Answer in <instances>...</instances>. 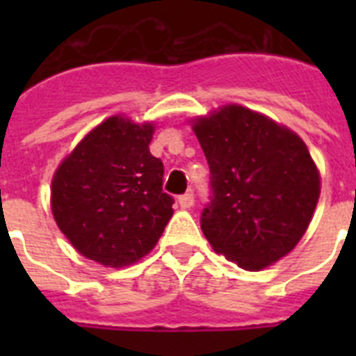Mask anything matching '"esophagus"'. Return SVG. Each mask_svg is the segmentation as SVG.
I'll list each match as a JSON object with an SVG mask.
<instances>
[{"label": "esophagus", "mask_w": 356, "mask_h": 356, "mask_svg": "<svg viewBox=\"0 0 356 356\" xmlns=\"http://www.w3.org/2000/svg\"><path fill=\"white\" fill-rule=\"evenodd\" d=\"M178 203H180L181 209H191L194 205V194L193 193H187L184 196L178 197Z\"/></svg>", "instance_id": "obj_1"}]
</instances>
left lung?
Instances as JSON below:
<instances>
[{
  "label": "left lung",
  "instance_id": "left-lung-1",
  "mask_svg": "<svg viewBox=\"0 0 356 356\" xmlns=\"http://www.w3.org/2000/svg\"><path fill=\"white\" fill-rule=\"evenodd\" d=\"M210 165L201 229L216 253L262 271L291 253L312 221L321 176L300 135L229 103L191 119Z\"/></svg>",
  "mask_w": 356,
  "mask_h": 356
}]
</instances>
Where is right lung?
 Returning <instances> with one entry per match:
<instances>
[{"mask_svg": "<svg viewBox=\"0 0 356 356\" xmlns=\"http://www.w3.org/2000/svg\"><path fill=\"white\" fill-rule=\"evenodd\" d=\"M155 122L115 114L94 127L58 163L51 212L72 248L105 267L139 262L172 217L163 163L149 153Z\"/></svg>", "mask_w": 356, "mask_h": 356, "instance_id": "right-lung-1", "label": "right lung"}]
</instances>
